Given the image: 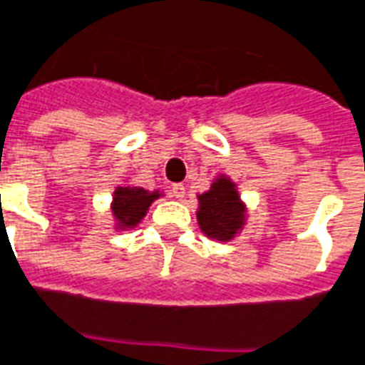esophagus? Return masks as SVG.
I'll list each match as a JSON object with an SVG mask.
<instances>
[{
  "label": "esophagus",
  "mask_w": 365,
  "mask_h": 365,
  "mask_svg": "<svg viewBox=\"0 0 365 365\" xmlns=\"http://www.w3.org/2000/svg\"><path fill=\"white\" fill-rule=\"evenodd\" d=\"M185 185H173L170 187V195H173V198H177V200H182L185 198Z\"/></svg>",
  "instance_id": "obj_1"
}]
</instances>
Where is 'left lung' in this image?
Instances as JSON below:
<instances>
[{
	"mask_svg": "<svg viewBox=\"0 0 365 365\" xmlns=\"http://www.w3.org/2000/svg\"><path fill=\"white\" fill-rule=\"evenodd\" d=\"M197 220L200 230L218 242H230L240 235L246 225V205L232 178L218 175L207 192L198 195Z\"/></svg>",
	"mask_w": 365,
	"mask_h": 365,
	"instance_id": "8db88e82",
	"label": "left lung"
}]
</instances>
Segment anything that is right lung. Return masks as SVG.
Instances as JSON below:
<instances>
[{
    "mask_svg": "<svg viewBox=\"0 0 365 365\" xmlns=\"http://www.w3.org/2000/svg\"><path fill=\"white\" fill-rule=\"evenodd\" d=\"M163 197L160 190H145L133 185H120L113 192L110 212L115 218V230H129L139 226L149 207Z\"/></svg>",
    "mask_w": 365,
    "mask_h": 365,
    "instance_id": "right-lung-1",
    "label": "right lung"
}]
</instances>
